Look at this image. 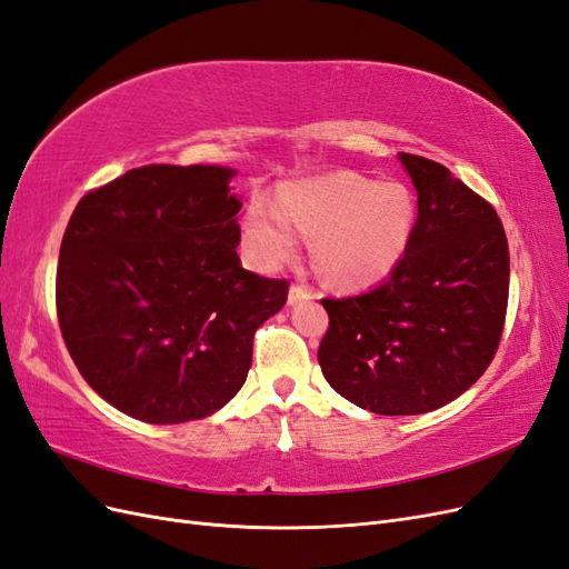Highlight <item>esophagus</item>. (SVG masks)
Returning <instances> with one entry per match:
<instances>
[{
    "instance_id": "esophagus-1",
    "label": "esophagus",
    "mask_w": 569,
    "mask_h": 569,
    "mask_svg": "<svg viewBox=\"0 0 569 569\" xmlns=\"http://www.w3.org/2000/svg\"><path fill=\"white\" fill-rule=\"evenodd\" d=\"M303 299H311V289L303 287V284H291L289 287V303L295 306V303H299Z\"/></svg>"
}]
</instances>
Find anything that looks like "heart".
<instances>
[{
    "label": "heart",
    "mask_w": 569,
    "mask_h": 569,
    "mask_svg": "<svg viewBox=\"0 0 569 569\" xmlns=\"http://www.w3.org/2000/svg\"><path fill=\"white\" fill-rule=\"evenodd\" d=\"M416 218V197L406 184L339 170L284 184L278 206L253 199L242 222V242L258 266L278 268L297 253L295 224L313 237L316 266L327 280L368 287L401 261Z\"/></svg>",
    "instance_id": "obj_1"
}]
</instances>
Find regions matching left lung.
<instances>
[{"mask_svg":"<svg viewBox=\"0 0 569 569\" xmlns=\"http://www.w3.org/2000/svg\"><path fill=\"white\" fill-rule=\"evenodd\" d=\"M418 189L403 258L366 295L322 299L325 380L377 416H420L468 391L501 343L510 256L496 209L416 153H399Z\"/></svg>","mask_w":569,"mask_h":569,"instance_id":"obj_1","label":"left lung"}]
</instances>
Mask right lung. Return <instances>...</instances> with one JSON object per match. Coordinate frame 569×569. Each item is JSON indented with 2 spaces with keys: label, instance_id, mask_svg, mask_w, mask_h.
<instances>
[{
  "label": "right lung",
  "instance_id": "right-lung-1",
  "mask_svg": "<svg viewBox=\"0 0 569 569\" xmlns=\"http://www.w3.org/2000/svg\"><path fill=\"white\" fill-rule=\"evenodd\" d=\"M232 168H132L84 194L57 268V316L80 375L151 425L213 416L242 389L253 335L289 282L242 268Z\"/></svg>",
  "mask_w": 569,
  "mask_h": 569
}]
</instances>
